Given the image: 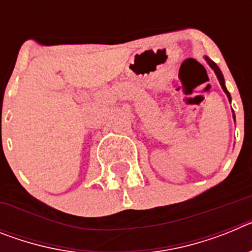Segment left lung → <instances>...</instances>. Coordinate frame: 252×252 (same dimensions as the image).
<instances>
[{
  "label": "left lung",
  "instance_id": "8db88e82",
  "mask_svg": "<svg viewBox=\"0 0 252 252\" xmlns=\"http://www.w3.org/2000/svg\"><path fill=\"white\" fill-rule=\"evenodd\" d=\"M206 60H207V63L209 64V66H211V68H212L213 70H215L216 74H217V78H218V81H220V83H221L222 90L224 91V93H226V94H227V97H228V99H230V101H231V95H230V93H228V91H227L226 86H224V79H223V75H222L221 69L218 68L217 64H216L215 62H212V60L209 59V58H206Z\"/></svg>",
  "mask_w": 252,
  "mask_h": 252
}]
</instances>
